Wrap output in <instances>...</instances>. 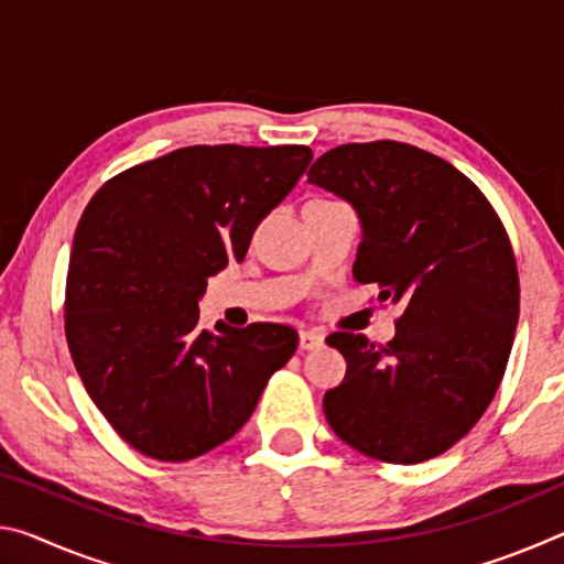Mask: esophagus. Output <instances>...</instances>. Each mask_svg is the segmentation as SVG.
Wrapping results in <instances>:
<instances>
[{"label": "esophagus", "mask_w": 564, "mask_h": 564, "mask_svg": "<svg viewBox=\"0 0 564 564\" xmlns=\"http://www.w3.org/2000/svg\"><path fill=\"white\" fill-rule=\"evenodd\" d=\"M299 346H301V350H318L323 346V336H318V333H313V330H301Z\"/></svg>", "instance_id": "obj_1"}]
</instances>
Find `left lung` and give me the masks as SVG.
Segmentation results:
<instances>
[{
  "label": "left lung",
  "instance_id": "obj_1",
  "mask_svg": "<svg viewBox=\"0 0 564 564\" xmlns=\"http://www.w3.org/2000/svg\"><path fill=\"white\" fill-rule=\"evenodd\" d=\"M308 181L360 216L352 279L403 308L386 346L360 333L326 338L348 362L323 398L328 425L373 460H431L470 433L508 368L520 316L508 231L470 178L400 141L330 149Z\"/></svg>",
  "mask_w": 564,
  "mask_h": 564
}]
</instances>
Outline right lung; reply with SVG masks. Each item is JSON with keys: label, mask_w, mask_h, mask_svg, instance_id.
Here are the masks:
<instances>
[{"label": "right lung", "mask_w": 564, "mask_h": 564, "mask_svg": "<svg viewBox=\"0 0 564 564\" xmlns=\"http://www.w3.org/2000/svg\"><path fill=\"white\" fill-rule=\"evenodd\" d=\"M308 147H186L109 178L74 234L64 333L94 405L133 451L184 463L234 437L299 348L279 323L198 328L208 275L311 164Z\"/></svg>", "instance_id": "1"}]
</instances>
